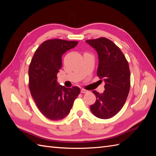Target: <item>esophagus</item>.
Returning a JSON list of instances; mask_svg holds the SVG:
<instances>
[{"instance_id": "esophagus-1", "label": "esophagus", "mask_w": 156, "mask_h": 156, "mask_svg": "<svg viewBox=\"0 0 156 156\" xmlns=\"http://www.w3.org/2000/svg\"><path fill=\"white\" fill-rule=\"evenodd\" d=\"M88 90H85V89H83V88H82V89H81V92H82V93H87V92H88Z\"/></svg>"}]
</instances>
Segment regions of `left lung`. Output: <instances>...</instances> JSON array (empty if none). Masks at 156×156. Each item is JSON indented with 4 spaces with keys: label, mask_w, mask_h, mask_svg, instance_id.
I'll use <instances>...</instances> for the list:
<instances>
[{
    "label": "left lung",
    "mask_w": 156,
    "mask_h": 156,
    "mask_svg": "<svg viewBox=\"0 0 156 156\" xmlns=\"http://www.w3.org/2000/svg\"><path fill=\"white\" fill-rule=\"evenodd\" d=\"M86 42L97 52V76L105 83L102 93L92 91L97 100L90 106V110L98 118H111L121 111L128 97L130 89L128 62L119 48L107 38L90 39Z\"/></svg>",
    "instance_id": "8db88e82"
}]
</instances>
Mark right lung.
<instances>
[{"instance_id": "add662e5", "label": "right lung", "mask_w": 156, "mask_h": 156, "mask_svg": "<svg viewBox=\"0 0 156 156\" xmlns=\"http://www.w3.org/2000/svg\"><path fill=\"white\" fill-rule=\"evenodd\" d=\"M76 41L49 39L39 45L29 68V87L32 98L45 117L58 121L68 115L80 92L78 87L66 88L57 82L62 56L76 47Z\"/></svg>"}]
</instances>
